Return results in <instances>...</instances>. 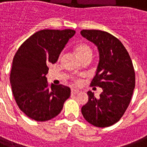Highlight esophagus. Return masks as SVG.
<instances>
[{"mask_svg":"<svg viewBox=\"0 0 147 147\" xmlns=\"http://www.w3.org/2000/svg\"><path fill=\"white\" fill-rule=\"evenodd\" d=\"M71 93L72 94H78V93H79V91L76 89H71Z\"/></svg>","mask_w":147,"mask_h":147,"instance_id":"obj_1","label":"esophagus"}]
</instances>
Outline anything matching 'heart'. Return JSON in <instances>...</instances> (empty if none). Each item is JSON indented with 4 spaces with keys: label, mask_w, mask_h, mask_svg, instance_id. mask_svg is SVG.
<instances>
[{
    "label": "heart",
    "mask_w": 147,
    "mask_h": 147,
    "mask_svg": "<svg viewBox=\"0 0 147 147\" xmlns=\"http://www.w3.org/2000/svg\"><path fill=\"white\" fill-rule=\"evenodd\" d=\"M76 55L82 61L85 59V58L92 57V50L91 47L85 43H79L77 44L74 48Z\"/></svg>",
    "instance_id": "1"
}]
</instances>
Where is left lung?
I'll return each instance as SVG.
<instances>
[{
    "instance_id": "left-lung-1",
    "label": "left lung",
    "mask_w": 147,
    "mask_h": 147,
    "mask_svg": "<svg viewBox=\"0 0 147 147\" xmlns=\"http://www.w3.org/2000/svg\"><path fill=\"white\" fill-rule=\"evenodd\" d=\"M81 35L98 47L99 62L91 85L102 88L100 97L88 92V100L82 107L84 118L98 127L113 125L127 108L135 88V72L129 53L111 34L83 30Z\"/></svg>"
}]
</instances>
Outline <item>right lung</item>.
Instances as JSON below:
<instances>
[{
    "instance_id": "1",
    "label": "right lung",
    "mask_w": 147,
    "mask_h": 147,
    "mask_svg": "<svg viewBox=\"0 0 147 147\" xmlns=\"http://www.w3.org/2000/svg\"><path fill=\"white\" fill-rule=\"evenodd\" d=\"M73 30H42L29 37L20 47L13 59L10 82L18 107L36 121H47L62 111L70 97L68 86L52 84L49 88L48 65L55 63Z\"/></svg>"
}]
</instances>
